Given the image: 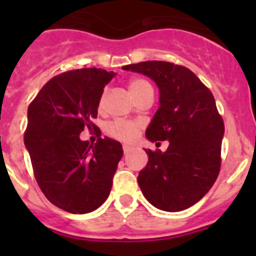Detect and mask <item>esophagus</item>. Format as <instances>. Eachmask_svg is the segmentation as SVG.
<instances>
[{"label": "esophagus", "instance_id": "obj_1", "mask_svg": "<svg viewBox=\"0 0 256 256\" xmlns=\"http://www.w3.org/2000/svg\"><path fill=\"white\" fill-rule=\"evenodd\" d=\"M123 151L124 154H128L130 151V146H128V144H123Z\"/></svg>", "mask_w": 256, "mask_h": 256}]
</instances>
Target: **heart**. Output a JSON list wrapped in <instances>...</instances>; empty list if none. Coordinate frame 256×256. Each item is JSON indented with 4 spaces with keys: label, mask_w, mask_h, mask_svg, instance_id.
Masks as SVG:
<instances>
[{
    "label": "heart",
    "mask_w": 256,
    "mask_h": 256,
    "mask_svg": "<svg viewBox=\"0 0 256 256\" xmlns=\"http://www.w3.org/2000/svg\"><path fill=\"white\" fill-rule=\"evenodd\" d=\"M148 88H151L150 83L148 80L141 78H133L128 82V90H130V94H132V97L134 98L136 96H138L141 92H144V90ZM104 97H105V94L101 96L100 98V105H102L104 102ZM140 126L138 123H134V122L130 120H114L110 122L106 126V132L110 137L112 138H116L119 141L124 142H130L138 134Z\"/></svg>",
    "instance_id": "b5f03b06"
}]
</instances>
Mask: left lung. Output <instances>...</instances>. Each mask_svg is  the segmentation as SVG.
I'll list each match as a JSON object with an SVG mask.
<instances>
[{
    "label": "left lung",
    "instance_id": "1",
    "mask_svg": "<svg viewBox=\"0 0 256 256\" xmlns=\"http://www.w3.org/2000/svg\"><path fill=\"white\" fill-rule=\"evenodd\" d=\"M123 69L148 76L158 84L160 106L146 137L169 141L165 152L144 148L148 162L138 174L140 188L158 209H187L206 195L220 170L224 123L214 96L182 65L144 61Z\"/></svg>",
    "mask_w": 256,
    "mask_h": 256
}]
</instances>
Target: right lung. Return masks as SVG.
<instances>
[{
	"label": "right lung",
	"instance_id": "right-lung-1",
	"mask_svg": "<svg viewBox=\"0 0 256 256\" xmlns=\"http://www.w3.org/2000/svg\"><path fill=\"white\" fill-rule=\"evenodd\" d=\"M115 74L97 68L69 70L50 79L28 108L24 144L38 186L50 202L73 214L94 212L112 186L120 142L79 134L94 124L104 88Z\"/></svg>",
	"mask_w": 256,
	"mask_h": 256
}]
</instances>
